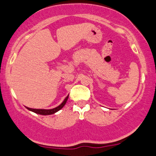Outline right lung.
Wrapping results in <instances>:
<instances>
[{"mask_svg": "<svg viewBox=\"0 0 156 156\" xmlns=\"http://www.w3.org/2000/svg\"><path fill=\"white\" fill-rule=\"evenodd\" d=\"M68 98H69V95L66 97L65 100L62 101V103H61L60 105H59V106H56V107H55L53 108H50V109H44V108H31L26 107H26L27 109H29V111L33 112L36 113V114L42 115H53V114H54V113L57 112L58 111H59L61 108L65 106V104L66 103L67 100H68Z\"/></svg>", "mask_w": 156, "mask_h": 156, "instance_id": "add662e5", "label": "right lung"}]
</instances>
